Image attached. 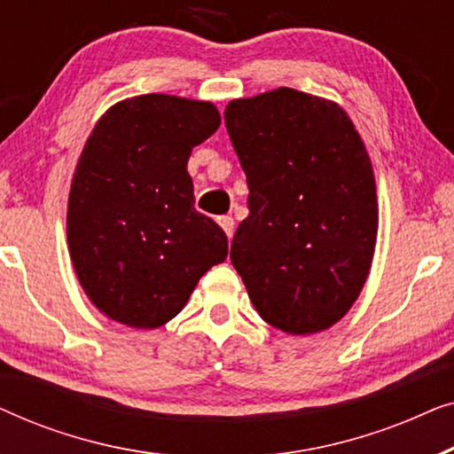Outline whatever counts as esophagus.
<instances>
[{"label": "esophagus", "instance_id": "obj_1", "mask_svg": "<svg viewBox=\"0 0 454 454\" xmlns=\"http://www.w3.org/2000/svg\"><path fill=\"white\" fill-rule=\"evenodd\" d=\"M219 225L223 227V231L227 233V238L231 239L233 229H235V221H233V216H229V215H225V216H219Z\"/></svg>", "mask_w": 454, "mask_h": 454}]
</instances>
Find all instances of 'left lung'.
Segmentation results:
<instances>
[{
    "instance_id": "8db88e82",
    "label": "left lung",
    "mask_w": 454,
    "mask_h": 454,
    "mask_svg": "<svg viewBox=\"0 0 454 454\" xmlns=\"http://www.w3.org/2000/svg\"><path fill=\"white\" fill-rule=\"evenodd\" d=\"M225 126L250 188L231 264L270 326L326 331L374 258L378 196L362 136L340 105L287 86L233 98Z\"/></svg>"
}]
</instances>
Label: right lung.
<instances>
[{"label":"right lung","instance_id":"right-lung-1","mask_svg":"<svg viewBox=\"0 0 454 454\" xmlns=\"http://www.w3.org/2000/svg\"><path fill=\"white\" fill-rule=\"evenodd\" d=\"M219 126L210 101L153 92L115 103L92 128L67 198V250L107 318L167 325L227 258V235L194 208L188 173L192 148Z\"/></svg>","mask_w":454,"mask_h":454}]
</instances>
